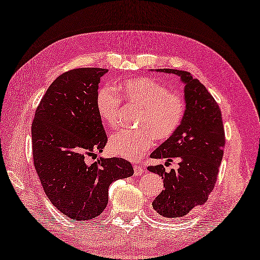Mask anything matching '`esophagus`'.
Listing matches in <instances>:
<instances>
[{"mask_svg":"<svg viewBox=\"0 0 260 260\" xmlns=\"http://www.w3.org/2000/svg\"><path fill=\"white\" fill-rule=\"evenodd\" d=\"M134 170H135V175L140 176L144 173V169L140 166H134Z\"/></svg>","mask_w":260,"mask_h":260,"instance_id":"1","label":"esophagus"}]
</instances>
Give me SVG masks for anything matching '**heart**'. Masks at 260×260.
<instances>
[{
    "mask_svg": "<svg viewBox=\"0 0 260 260\" xmlns=\"http://www.w3.org/2000/svg\"><path fill=\"white\" fill-rule=\"evenodd\" d=\"M121 97L140 108L137 119L139 129H123L109 140V151L124 159L138 160L147 152L153 139L164 142L172 138L185 116L186 105L179 93L153 78L126 79L117 87ZM121 98L111 87H101L96 94L98 116L106 125L116 126Z\"/></svg>",
    "mask_w": 260,
    "mask_h": 260,
    "instance_id": "1",
    "label": "heart"
}]
</instances>
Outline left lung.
Wrapping results in <instances>:
<instances>
[{"label": "left lung", "instance_id": "obj_1", "mask_svg": "<svg viewBox=\"0 0 260 260\" xmlns=\"http://www.w3.org/2000/svg\"><path fill=\"white\" fill-rule=\"evenodd\" d=\"M155 72L174 74L185 85L186 110L182 124L150 155L168 162L175 157L179 168L166 172L162 164L148 167L150 172L162 176L164 187L152 206L161 216L176 218L203 205L213 191L224 154L225 132L217 103L191 73L168 68Z\"/></svg>", "mask_w": 260, "mask_h": 260}]
</instances>
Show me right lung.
<instances>
[{
	"label": "right lung",
	"instance_id": "obj_1",
	"mask_svg": "<svg viewBox=\"0 0 260 260\" xmlns=\"http://www.w3.org/2000/svg\"><path fill=\"white\" fill-rule=\"evenodd\" d=\"M104 68H76L48 87L31 123L34 166L52 204L82 223L104 212L112 182L134 174L131 163L110 157L87 164L103 152L107 135L96 109Z\"/></svg>",
	"mask_w": 260,
	"mask_h": 260
}]
</instances>
